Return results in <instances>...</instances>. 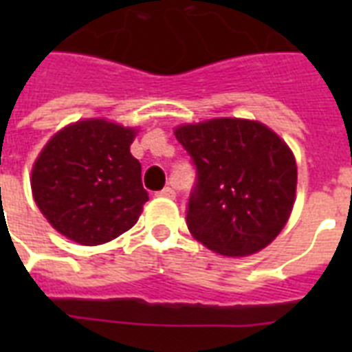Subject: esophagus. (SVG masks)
I'll return each instance as SVG.
<instances>
[{
  "instance_id": "obj_1",
  "label": "esophagus",
  "mask_w": 352,
  "mask_h": 352,
  "mask_svg": "<svg viewBox=\"0 0 352 352\" xmlns=\"http://www.w3.org/2000/svg\"><path fill=\"white\" fill-rule=\"evenodd\" d=\"M159 195H160V197L173 199V197H175V190H173V188H171V186H166L164 190H160Z\"/></svg>"
}]
</instances>
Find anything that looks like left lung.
<instances>
[{"label":"left lung","mask_w":352,"mask_h":352,"mask_svg":"<svg viewBox=\"0 0 352 352\" xmlns=\"http://www.w3.org/2000/svg\"><path fill=\"white\" fill-rule=\"evenodd\" d=\"M192 157L195 184L186 225L225 256H248L272 243L294 204L298 170L289 146L259 122L215 118L175 129Z\"/></svg>","instance_id":"8db88e82"}]
</instances>
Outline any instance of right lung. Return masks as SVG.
<instances>
[{
	"label": "right lung",
	"mask_w": 352,
	"mask_h": 352,
	"mask_svg": "<svg viewBox=\"0 0 352 352\" xmlns=\"http://www.w3.org/2000/svg\"><path fill=\"white\" fill-rule=\"evenodd\" d=\"M133 137L131 127L82 120L49 140L32 168V195L60 234L95 246L137 223L149 197Z\"/></svg>",
	"instance_id": "1"
}]
</instances>
